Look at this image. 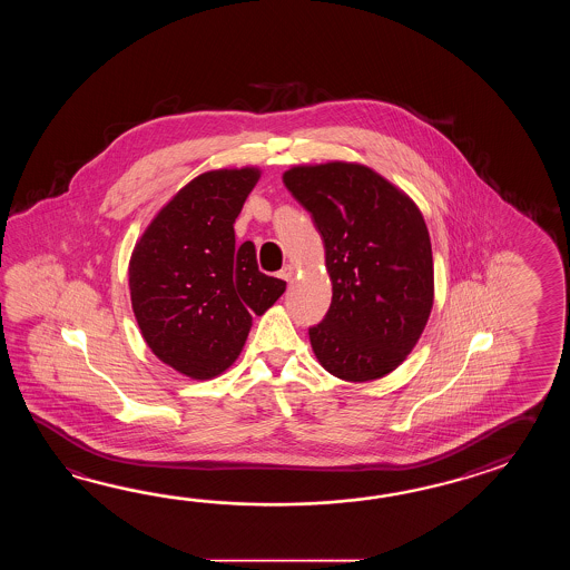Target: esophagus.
<instances>
[{
  "label": "esophagus",
  "instance_id": "34e87169",
  "mask_svg": "<svg viewBox=\"0 0 570 570\" xmlns=\"http://www.w3.org/2000/svg\"><path fill=\"white\" fill-rule=\"evenodd\" d=\"M293 275H295V268L291 267V265H285V267L279 271V277L283 281L293 279Z\"/></svg>",
  "mask_w": 570,
  "mask_h": 570
}]
</instances>
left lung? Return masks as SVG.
Returning <instances> with one entry per match:
<instances>
[{
  "mask_svg": "<svg viewBox=\"0 0 570 570\" xmlns=\"http://www.w3.org/2000/svg\"><path fill=\"white\" fill-rule=\"evenodd\" d=\"M326 248L332 303L309 327L315 358L342 381L395 371L434 305V261L424 216L393 183L358 163L302 165L283 173Z\"/></svg>",
  "mask_w": 570,
  "mask_h": 570,
  "instance_id": "left-lung-1",
  "label": "left lung"
}]
</instances>
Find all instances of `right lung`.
Returning <instances> with one entry per match:
<instances>
[{
    "instance_id": "right-lung-1",
    "label": "right lung",
    "mask_w": 570,
    "mask_h": 570,
    "mask_svg": "<svg viewBox=\"0 0 570 570\" xmlns=\"http://www.w3.org/2000/svg\"><path fill=\"white\" fill-rule=\"evenodd\" d=\"M261 169L207 170L148 224L130 256V299L148 348L177 373L206 381L243 352L253 314L285 281L256 265L255 244L236 246L234 222Z\"/></svg>"
}]
</instances>
